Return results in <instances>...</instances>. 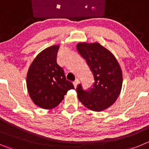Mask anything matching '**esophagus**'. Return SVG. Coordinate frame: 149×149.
Here are the masks:
<instances>
[{"mask_svg": "<svg viewBox=\"0 0 149 149\" xmlns=\"http://www.w3.org/2000/svg\"><path fill=\"white\" fill-rule=\"evenodd\" d=\"M79 79H76V80H75V81H73V86H74L75 87H76V86H77V84H79Z\"/></svg>", "mask_w": 149, "mask_h": 149, "instance_id": "34e87169", "label": "esophagus"}]
</instances>
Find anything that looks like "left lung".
Returning a JSON list of instances; mask_svg holds the SVG:
<instances>
[{"mask_svg": "<svg viewBox=\"0 0 149 149\" xmlns=\"http://www.w3.org/2000/svg\"><path fill=\"white\" fill-rule=\"evenodd\" d=\"M78 51L90 68L94 83L84 90L81 84L76 87L78 98L89 109L104 110L114 104L121 90L123 77L118 62L113 54L99 43H79Z\"/></svg>", "mask_w": 149, "mask_h": 149, "instance_id": "1", "label": "left lung"}]
</instances>
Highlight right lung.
Wrapping results in <instances>:
<instances>
[{
  "instance_id": "add662e5",
  "label": "right lung",
  "mask_w": 149,
  "mask_h": 149,
  "mask_svg": "<svg viewBox=\"0 0 149 149\" xmlns=\"http://www.w3.org/2000/svg\"><path fill=\"white\" fill-rule=\"evenodd\" d=\"M59 45L43 50L36 56L28 70L26 84L33 102L43 109H53L74 88L67 80L64 70L56 62Z\"/></svg>"
}]
</instances>
